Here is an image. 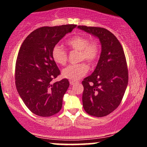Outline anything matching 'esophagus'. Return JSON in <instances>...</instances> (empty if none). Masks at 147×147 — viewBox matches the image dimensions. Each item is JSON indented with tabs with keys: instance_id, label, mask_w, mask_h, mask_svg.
Here are the masks:
<instances>
[{
	"instance_id": "1",
	"label": "esophagus",
	"mask_w": 147,
	"mask_h": 147,
	"mask_svg": "<svg viewBox=\"0 0 147 147\" xmlns=\"http://www.w3.org/2000/svg\"><path fill=\"white\" fill-rule=\"evenodd\" d=\"M75 84H77V82H75V81H70V85H74Z\"/></svg>"
}]
</instances>
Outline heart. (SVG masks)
<instances>
[{"mask_svg": "<svg viewBox=\"0 0 147 147\" xmlns=\"http://www.w3.org/2000/svg\"><path fill=\"white\" fill-rule=\"evenodd\" d=\"M67 44L73 50L79 52L78 61H86L89 64H93L98 59L100 53V47L97 41H90L86 36H76L69 39ZM52 57L55 63L65 65L68 61L67 53L59 45L54 47L52 50ZM88 67L85 63H79L70 65L62 70V76L72 81H77L86 75Z\"/></svg>", "mask_w": 147, "mask_h": 147, "instance_id": "b5f03b06", "label": "heart"}]
</instances>
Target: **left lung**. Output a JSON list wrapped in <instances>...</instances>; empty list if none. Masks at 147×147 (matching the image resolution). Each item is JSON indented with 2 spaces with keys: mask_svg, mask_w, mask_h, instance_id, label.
Returning a JSON list of instances; mask_svg holds the SVG:
<instances>
[{
  "mask_svg": "<svg viewBox=\"0 0 147 147\" xmlns=\"http://www.w3.org/2000/svg\"><path fill=\"white\" fill-rule=\"evenodd\" d=\"M78 29L99 38L102 47L97 66L82 82L83 107L87 113L104 117L118 107L129 81L127 64L122 45L105 28L79 25Z\"/></svg>",
  "mask_w": 147,
  "mask_h": 147,
  "instance_id": "8db88e82",
  "label": "left lung"
}]
</instances>
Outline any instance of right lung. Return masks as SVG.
Listing matches in <instances>:
<instances>
[{
    "label": "right lung",
    "mask_w": 147,
    "mask_h": 147,
    "mask_svg": "<svg viewBox=\"0 0 147 147\" xmlns=\"http://www.w3.org/2000/svg\"><path fill=\"white\" fill-rule=\"evenodd\" d=\"M76 25L42 27L30 33L22 43L15 69V83L20 97L30 111L50 117L61 109L68 80L52 84L60 70L52 57V50Z\"/></svg>",
    "instance_id": "1"
}]
</instances>
